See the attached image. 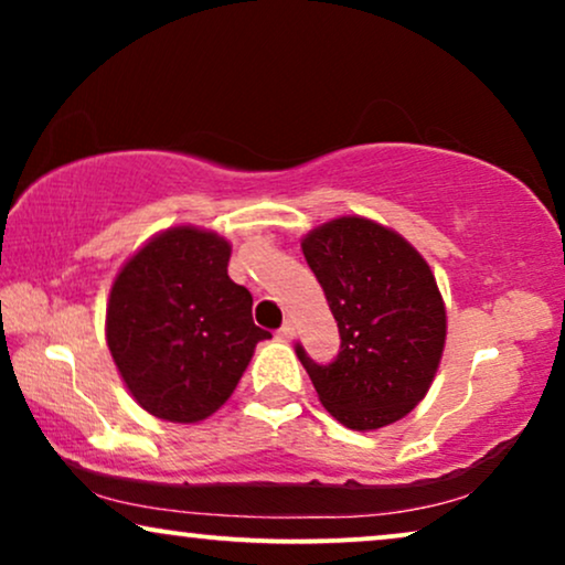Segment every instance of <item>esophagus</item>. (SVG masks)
I'll use <instances>...</instances> for the list:
<instances>
[{
    "label": "esophagus",
    "instance_id": "obj_1",
    "mask_svg": "<svg viewBox=\"0 0 565 565\" xmlns=\"http://www.w3.org/2000/svg\"><path fill=\"white\" fill-rule=\"evenodd\" d=\"M292 337H296V327H292V321H285L282 327L277 329V339H285V342H288Z\"/></svg>",
    "mask_w": 565,
    "mask_h": 565
}]
</instances>
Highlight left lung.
I'll return each instance as SVG.
<instances>
[{"instance_id": "obj_1", "label": "left lung", "mask_w": 565, "mask_h": 565, "mask_svg": "<svg viewBox=\"0 0 565 565\" xmlns=\"http://www.w3.org/2000/svg\"><path fill=\"white\" fill-rule=\"evenodd\" d=\"M308 267L339 327L327 365L296 344L327 412L350 429H377L427 396L445 347V303L412 244L367 218H337L303 238Z\"/></svg>"}]
</instances>
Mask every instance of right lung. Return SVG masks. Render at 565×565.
I'll use <instances>...</instances> for the list:
<instances>
[{"instance_id": "obj_1", "label": "right lung", "mask_w": 565, "mask_h": 565, "mask_svg": "<svg viewBox=\"0 0 565 565\" xmlns=\"http://www.w3.org/2000/svg\"><path fill=\"white\" fill-rule=\"evenodd\" d=\"M231 246L180 226L120 269L107 303V347L146 412L192 424L226 404L252 352L273 334L252 321V292L228 277Z\"/></svg>"}]
</instances>
